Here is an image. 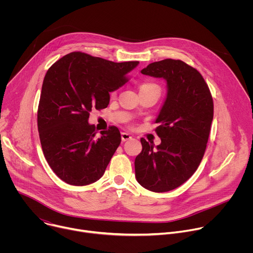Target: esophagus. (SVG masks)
I'll use <instances>...</instances> for the list:
<instances>
[{
	"label": "esophagus",
	"instance_id": "34e87169",
	"mask_svg": "<svg viewBox=\"0 0 253 253\" xmlns=\"http://www.w3.org/2000/svg\"><path fill=\"white\" fill-rule=\"evenodd\" d=\"M132 138V136L129 134V133H127V132H122L121 133V139H122V141L124 142V141H127V140H129V139H131Z\"/></svg>",
	"mask_w": 253,
	"mask_h": 253
}]
</instances>
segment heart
I'll return each instance as SVG.
<instances>
[{
  "label": "heart",
  "mask_w": 253,
  "mask_h": 253,
  "mask_svg": "<svg viewBox=\"0 0 253 253\" xmlns=\"http://www.w3.org/2000/svg\"><path fill=\"white\" fill-rule=\"evenodd\" d=\"M149 86H156L154 84H143L141 87H149ZM111 95H115V92H112Z\"/></svg>",
  "instance_id": "1"
}]
</instances>
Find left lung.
<instances>
[{
    "label": "left lung",
    "instance_id": "left-lung-1",
    "mask_svg": "<svg viewBox=\"0 0 253 253\" xmlns=\"http://www.w3.org/2000/svg\"><path fill=\"white\" fill-rule=\"evenodd\" d=\"M141 73L163 78L167 96L156 119L161 143L141 138L142 151L135 159V176L153 192L173 190L198 168L213 120V100L199 72L183 61L165 59L149 64Z\"/></svg>",
    "mask_w": 253,
    "mask_h": 253
}]
</instances>
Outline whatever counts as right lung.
Instances as JSON below:
<instances>
[{
  "mask_svg": "<svg viewBox=\"0 0 253 253\" xmlns=\"http://www.w3.org/2000/svg\"><path fill=\"white\" fill-rule=\"evenodd\" d=\"M138 64L73 52L47 71L38 107V131L48 164L66 183L83 186L103 176L121 135L111 126L96 137L89 115L92 109L108 106L109 93L128 81V73Z\"/></svg>",
  "mask_w": 253,
  "mask_h": 253,
  "instance_id": "1",
  "label": "right lung"
}]
</instances>
